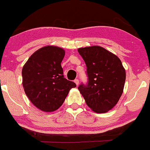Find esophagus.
Returning <instances> with one entry per match:
<instances>
[{"label": "esophagus", "mask_w": 150, "mask_h": 150, "mask_svg": "<svg viewBox=\"0 0 150 150\" xmlns=\"http://www.w3.org/2000/svg\"><path fill=\"white\" fill-rule=\"evenodd\" d=\"M74 82L76 83L77 86H78V85H79V80H78V79H75V81H74Z\"/></svg>", "instance_id": "1"}]
</instances>
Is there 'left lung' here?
<instances>
[{"label": "left lung", "instance_id": "obj_1", "mask_svg": "<svg viewBox=\"0 0 150 150\" xmlns=\"http://www.w3.org/2000/svg\"><path fill=\"white\" fill-rule=\"evenodd\" d=\"M86 66L88 83L78 86L88 107L97 113L112 109L123 93L126 72L119 58L98 46L78 50Z\"/></svg>", "mask_w": 150, "mask_h": 150}]
</instances>
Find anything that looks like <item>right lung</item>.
Masks as SVG:
<instances>
[{"mask_svg":"<svg viewBox=\"0 0 150 150\" xmlns=\"http://www.w3.org/2000/svg\"><path fill=\"white\" fill-rule=\"evenodd\" d=\"M65 55L62 48L47 46L29 57L22 69L23 86L26 96L39 110L53 112L65 100L69 92L76 87L64 77L61 63Z\"/></svg>","mask_w":150,"mask_h":150,"instance_id":"obj_1","label":"right lung"}]
</instances>
